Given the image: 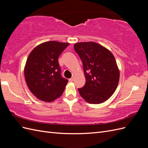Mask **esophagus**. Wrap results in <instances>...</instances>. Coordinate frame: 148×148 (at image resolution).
<instances>
[{
	"label": "esophagus",
	"mask_w": 148,
	"mask_h": 148,
	"mask_svg": "<svg viewBox=\"0 0 148 148\" xmlns=\"http://www.w3.org/2000/svg\"><path fill=\"white\" fill-rule=\"evenodd\" d=\"M73 80H74V78H71L69 79V82H72L73 81Z\"/></svg>",
	"instance_id": "1"
}]
</instances>
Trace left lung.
<instances>
[{
  "mask_svg": "<svg viewBox=\"0 0 148 148\" xmlns=\"http://www.w3.org/2000/svg\"><path fill=\"white\" fill-rule=\"evenodd\" d=\"M74 49L82 60L86 80L84 86L78 88L80 96L90 104L106 101L113 95L119 82L120 71L114 55L95 42H78Z\"/></svg>",
  "mask_w": 148,
  "mask_h": 148,
  "instance_id": "8db88e82",
  "label": "left lung"
}]
</instances>
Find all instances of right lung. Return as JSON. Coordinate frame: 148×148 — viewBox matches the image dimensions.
Wrapping results in <instances>:
<instances>
[{
	"instance_id": "1",
	"label": "right lung",
	"mask_w": 148,
	"mask_h": 148,
	"mask_svg": "<svg viewBox=\"0 0 148 148\" xmlns=\"http://www.w3.org/2000/svg\"><path fill=\"white\" fill-rule=\"evenodd\" d=\"M68 42H43L31 52L24 69L26 84L38 99L52 102L62 96L68 80L62 77L58 62Z\"/></svg>"
}]
</instances>
